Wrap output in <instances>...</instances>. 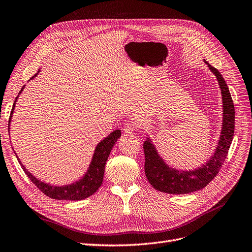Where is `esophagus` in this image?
Here are the masks:
<instances>
[{"instance_id": "34e87169", "label": "esophagus", "mask_w": 252, "mask_h": 252, "mask_svg": "<svg viewBox=\"0 0 252 252\" xmlns=\"http://www.w3.org/2000/svg\"><path fill=\"white\" fill-rule=\"evenodd\" d=\"M134 130H135V124L132 123V122L125 123L124 126H123V131H124L125 133L130 134V133L134 132Z\"/></svg>"}]
</instances>
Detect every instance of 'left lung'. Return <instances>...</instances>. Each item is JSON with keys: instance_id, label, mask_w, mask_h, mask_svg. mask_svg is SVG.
Returning a JSON list of instances; mask_svg holds the SVG:
<instances>
[{"instance_id": "1", "label": "left lung", "mask_w": 252, "mask_h": 252, "mask_svg": "<svg viewBox=\"0 0 252 252\" xmlns=\"http://www.w3.org/2000/svg\"><path fill=\"white\" fill-rule=\"evenodd\" d=\"M205 63L217 77L222 94L223 123L218 146L212 158L203 166L192 171H179L169 167L156 151L150 138H147L143 145L146 177L150 185L159 192L188 194L203 189L218 174L227 156L235 132V106L228 86L220 72L206 62Z\"/></svg>"}]
</instances>
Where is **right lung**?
Instances as JSON below:
<instances>
[{"label":"right lung","mask_w":252,"mask_h":252,"mask_svg":"<svg viewBox=\"0 0 252 252\" xmlns=\"http://www.w3.org/2000/svg\"><path fill=\"white\" fill-rule=\"evenodd\" d=\"M37 74L34 75L32 78L35 77ZM31 78V79H32ZM25 86H23L20 94L23 92ZM19 94V96H20ZM17 96L15 98V101L13 103V106L11 109V114L9 118V123H8V131H9V125H10V121L11 117L13 114V110L15 107V102L19 98ZM121 136V130H115L114 132H111L108 136L104 138L103 141H101L97 147L94 149V153L93 155V159L92 162L89 167L88 172L85 173L84 176L79 179L78 181L74 182V184L71 185H66V186H51L49 184H46V182H42L38 180L37 178L34 177L27 169L23 166L21 160L19 162L21 163V166L23 170L25 171L26 174L30 178V180L35 185L41 192L47 195L50 198L53 199H58V200H82V199L88 198L94 194L99 189V188L102 185L103 181V176H104V171H105V163L108 158V156L110 154V151L112 149V147L115 146L117 143L118 138ZM15 153V152H14ZM16 155V153H15Z\"/></svg>","instance_id":"1"}]
</instances>
